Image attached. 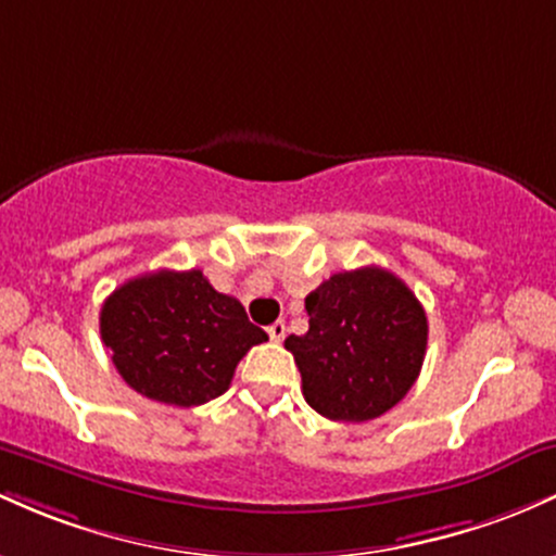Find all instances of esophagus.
Returning a JSON list of instances; mask_svg holds the SVG:
<instances>
[{
  "mask_svg": "<svg viewBox=\"0 0 556 556\" xmlns=\"http://www.w3.org/2000/svg\"><path fill=\"white\" fill-rule=\"evenodd\" d=\"M286 330H289V328H286V323L278 320V323H273L270 328H267V333H270L273 341H283L286 339Z\"/></svg>",
  "mask_w": 556,
  "mask_h": 556,
  "instance_id": "1",
  "label": "esophagus"
}]
</instances>
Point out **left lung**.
Segmentation results:
<instances>
[{
  "instance_id": "left-lung-1",
  "label": "left lung",
  "mask_w": 556,
  "mask_h": 556,
  "mask_svg": "<svg viewBox=\"0 0 556 556\" xmlns=\"http://www.w3.org/2000/svg\"><path fill=\"white\" fill-rule=\"evenodd\" d=\"M304 307L309 330L286 349L315 413L365 422L407 396L426 359L428 317L402 278L376 265L336 273Z\"/></svg>"
}]
</instances>
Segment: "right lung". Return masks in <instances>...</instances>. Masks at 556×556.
I'll return each instance as SVG.
<instances>
[{"mask_svg":"<svg viewBox=\"0 0 556 556\" xmlns=\"http://www.w3.org/2000/svg\"><path fill=\"white\" fill-rule=\"evenodd\" d=\"M99 333L130 389L176 407L226 394L241 357L267 341L239 299L212 289L202 270L126 280L104 299Z\"/></svg>","mask_w":556,"mask_h":556,"instance_id":"1","label":"right lung"}]
</instances>
